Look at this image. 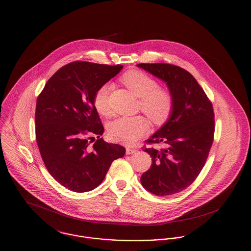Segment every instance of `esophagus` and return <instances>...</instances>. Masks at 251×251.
<instances>
[{"label": "esophagus", "instance_id": "esophagus-1", "mask_svg": "<svg viewBox=\"0 0 251 251\" xmlns=\"http://www.w3.org/2000/svg\"><path fill=\"white\" fill-rule=\"evenodd\" d=\"M137 151L136 149H133V148H127L126 149V153L127 154H132V153H135Z\"/></svg>", "mask_w": 251, "mask_h": 251}]
</instances>
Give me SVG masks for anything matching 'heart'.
<instances>
[{
	"mask_svg": "<svg viewBox=\"0 0 251 251\" xmlns=\"http://www.w3.org/2000/svg\"><path fill=\"white\" fill-rule=\"evenodd\" d=\"M121 81L134 95L140 98L139 108L154 124H162L168 120L174 106L173 97L167 89L159 87L152 77L141 71H130L121 77ZM112 88L113 84L105 83L96 90L93 104L100 115L109 114L108 98ZM148 130V121L142 116L123 117L110 124L108 135L115 142L131 145Z\"/></svg>",
	"mask_w": 251,
	"mask_h": 251,
	"instance_id": "1",
	"label": "heart"
}]
</instances>
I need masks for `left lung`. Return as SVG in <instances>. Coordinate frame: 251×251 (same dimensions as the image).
I'll return each mask as SVG.
<instances>
[{
  "label": "left lung",
  "mask_w": 251,
  "mask_h": 251,
  "mask_svg": "<svg viewBox=\"0 0 251 251\" xmlns=\"http://www.w3.org/2000/svg\"><path fill=\"white\" fill-rule=\"evenodd\" d=\"M137 67L166 82L174 100L168 120L147 140L164 147L144 149L152 164L140 180L144 188L156 196L173 195L192 184L206 163L215 133L213 104L184 69L164 63H141Z\"/></svg>",
  "instance_id": "8db88e82"
}]
</instances>
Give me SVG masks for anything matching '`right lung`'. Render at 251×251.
<instances>
[{"mask_svg": "<svg viewBox=\"0 0 251 251\" xmlns=\"http://www.w3.org/2000/svg\"><path fill=\"white\" fill-rule=\"evenodd\" d=\"M122 65L72 62L55 72L36 100V138L49 173L61 185L77 193L91 191L105 178L125 148L105 142L93 98L101 84L115 77ZM98 139L93 145L94 136Z\"/></svg>", "mask_w": 251, "mask_h": 251, "instance_id": "obj_1", "label": "right lung"}]
</instances>
